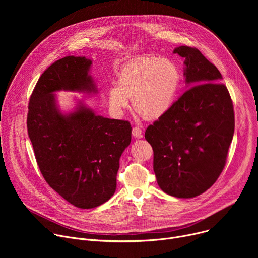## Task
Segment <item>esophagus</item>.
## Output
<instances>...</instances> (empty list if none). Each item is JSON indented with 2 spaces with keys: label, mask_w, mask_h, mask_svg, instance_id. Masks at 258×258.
<instances>
[{
  "label": "esophagus",
  "mask_w": 258,
  "mask_h": 258,
  "mask_svg": "<svg viewBox=\"0 0 258 258\" xmlns=\"http://www.w3.org/2000/svg\"><path fill=\"white\" fill-rule=\"evenodd\" d=\"M132 134H133V136H134L135 138H138V139H140V138H142V137H143L142 130H141L140 127H138V126H135V127L133 128Z\"/></svg>",
  "instance_id": "1"
}]
</instances>
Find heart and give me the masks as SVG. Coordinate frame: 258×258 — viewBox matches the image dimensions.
I'll return each mask as SVG.
<instances>
[{
	"label": "heart",
	"mask_w": 258,
	"mask_h": 258,
	"mask_svg": "<svg viewBox=\"0 0 258 258\" xmlns=\"http://www.w3.org/2000/svg\"><path fill=\"white\" fill-rule=\"evenodd\" d=\"M180 84L176 65L165 58L138 57L121 68L117 83L108 90L109 107L121 116L133 99V108L144 118L155 120L172 107Z\"/></svg>",
	"instance_id": "b5f03b06"
}]
</instances>
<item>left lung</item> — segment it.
Listing matches in <instances>:
<instances>
[{
	"label": "left lung",
	"instance_id": "1",
	"mask_svg": "<svg viewBox=\"0 0 258 258\" xmlns=\"http://www.w3.org/2000/svg\"><path fill=\"white\" fill-rule=\"evenodd\" d=\"M173 54L185 58L188 90L147 127L145 139L153 148L160 189L176 198H193L208 190L224 169L235 131L234 108L222 75L199 50L179 46Z\"/></svg>",
	"mask_w": 258,
	"mask_h": 258
}]
</instances>
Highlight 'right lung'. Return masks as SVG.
<instances>
[{"mask_svg": "<svg viewBox=\"0 0 258 258\" xmlns=\"http://www.w3.org/2000/svg\"><path fill=\"white\" fill-rule=\"evenodd\" d=\"M92 60L66 56L48 67L30 96L27 132L36 162L49 186L70 204L90 209L116 190L119 159L131 144L128 121L97 115L78 100L62 112L56 92L97 94Z\"/></svg>", "mask_w": 258, "mask_h": 258, "instance_id": "obj_1", "label": "right lung"}]
</instances>
